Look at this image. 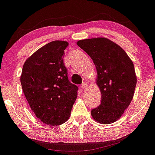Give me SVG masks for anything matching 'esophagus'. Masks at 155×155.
<instances>
[{
  "mask_svg": "<svg viewBox=\"0 0 155 155\" xmlns=\"http://www.w3.org/2000/svg\"><path fill=\"white\" fill-rule=\"evenodd\" d=\"M81 88L83 90L87 89V84L86 82H84V83L82 84V85H81Z\"/></svg>",
  "mask_w": 155,
  "mask_h": 155,
  "instance_id": "esophagus-1",
  "label": "esophagus"
}]
</instances>
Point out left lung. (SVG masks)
<instances>
[{
    "mask_svg": "<svg viewBox=\"0 0 155 155\" xmlns=\"http://www.w3.org/2000/svg\"><path fill=\"white\" fill-rule=\"evenodd\" d=\"M78 45L91 58L97 69L96 83L101 104L91 110L93 119L101 124L117 121L133 99L137 77L131 58L119 45L104 37L79 40Z\"/></svg>",
    "mask_w": 155,
    "mask_h": 155,
    "instance_id": "left-lung-1",
    "label": "left lung"
}]
</instances>
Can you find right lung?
<instances>
[{
  "mask_svg": "<svg viewBox=\"0 0 155 155\" xmlns=\"http://www.w3.org/2000/svg\"><path fill=\"white\" fill-rule=\"evenodd\" d=\"M66 41L55 40L35 51L23 64L20 83L31 110L43 123L61 125L69 119L78 87L70 83L63 62Z\"/></svg>",
  "mask_w": 155,
  "mask_h": 155,
  "instance_id": "right-lung-1",
  "label": "right lung"
}]
</instances>
